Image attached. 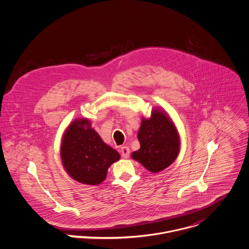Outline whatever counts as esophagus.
<instances>
[{"mask_svg":"<svg viewBox=\"0 0 249 249\" xmlns=\"http://www.w3.org/2000/svg\"><path fill=\"white\" fill-rule=\"evenodd\" d=\"M120 152H121V155H122L123 158H125V159L129 158V156H130V148L128 146H126V145L122 146L120 148Z\"/></svg>","mask_w":249,"mask_h":249,"instance_id":"34e87169","label":"esophagus"}]
</instances>
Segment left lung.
<instances>
[{"mask_svg": "<svg viewBox=\"0 0 249 249\" xmlns=\"http://www.w3.org/2000/svg\"><path fill=\"white\" fill-rule=\"evenodd\" d=\"M138 139L141 147L131 156L151 173L168 168L179 153L178 130L168 114L159 108L152 111L150 118H142Z\"/></svg>", "mask_w": 249, "mask_h": 249, "instance_id": "left-lung-1", "label": "left lung"}]
</instances>
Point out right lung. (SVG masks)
I'll list each match as a JSON object with an SVG mask.
<instances>
[{
    "mask_svg": "<svg viewBox=\"0 0 249 249\" xmlns=\"http://www.w3.org/2000/svg\"><path fill=\"white\" fill-rule=\"evenodd\" d=\"M61 159L71 178L83 184L97 185L106 179L108 168L120 159V155L103 142L88 119L78 118L64 133Z\"/></svg>",
    "mask_w": 249,
    "mask_h": 249,
    "instance_id": "add662e5",
    "label": "right lung"
}]
</instances>
